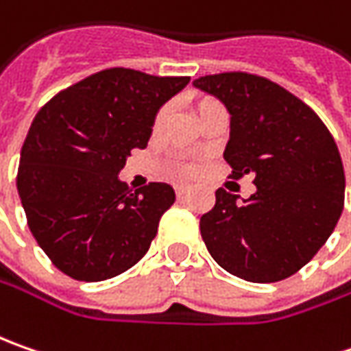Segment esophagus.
I'll return each mask as SVG.
<instances>
[{
    "instance_id": "34e87169",
    "label": "esophagus",
    "mask_w": 351,
    "mask_h": 351,
    "mask_svg": "<svg viewBox=\"0 0 351 351\" xmlns=\"http://www.w3.org/2000/svg\"><path fill=\"white\" fill-rule=\"evenodd\" d=\"M189 193V187L187 185H176V195L178 197H183Z\"/></svg>"
}]
</instances>
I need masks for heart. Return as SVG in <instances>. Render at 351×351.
I'll list each match as a JSON object with an SVG mask.
<instances>
[{"instance_id": "obj_1", "label": "heart", "mask_w": 351, "mask_h": 351, "mask_svg": "<svg viewBox=\"0 0 351 351\" xmlns=\"http://www.w3.org/2000/svg\"><path fill=\"white\" fill-rule=\"evenodd\" d=\"M210 103H215V101H201L199 105H197V111L205 109V107H207V105H210ZM168 113H169L168 107H162V109L158 111V115H156V119H154V128H160L162 125H164V121H166Z\"/></svg>"}]
</instances>
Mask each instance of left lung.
Wrapping results in <instances>:
<instances>
[{"label": "left lung", "instance_id": "left-lung-1", "mask_svg": "<svg viewBox=\"0 0 351 351\" xmlns=\"http://www.w3.org/2000/svg\"><path fill=\"white\" fill-rule=\"evenodd\" d=\"M193 86L224 103V160L232 178L252 173L256 185L242 203L217 189L215 207L199 223L205 246L240 279L291 277L324 246L344 209V166L330 130L306 103L262 75H203Z\"/></svg>", "mask_w": 351, "mask_h": 351}]
</instances>
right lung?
<instances>
[{"label":"right lung","instance_id":"obj_1","mask_svg":"<svg viewBox=\"0 0 351 351\" xmlns=\"http://www.w3.org/2000/svg\"><path fill=\"white\" fill-rule=\"evenodd\" d=\"M187 84V75L109 68L36 113L21 148L17 191L34 240L66 276L111 279L148 252L176 193L168 183L132 191L119 171L130 150L146 148L160 107Z\"/></svg>","mask_w":351,"mask_h":351}]
</instances>
